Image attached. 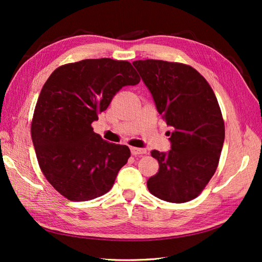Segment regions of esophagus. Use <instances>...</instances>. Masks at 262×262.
<instances>
[{"label": "esophagus", "mask_w": 262, "mask_h": 262, "mask_svg": "<svg viewBox=\"0 0 262 262\" xmlns=\"http://www.w3.org/2000/svg\"><path fill=\"white\" fill-rule=\"evenodd\" d=\"M130 152L133 155H142V154H146L147 151L145 148H137V147H130Z\"/></svg>", "instance_id": "esophagus-1"}]
</instances>
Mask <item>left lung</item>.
I'll return each mask as SVG.
<instances>
[{"label":"left lung","mask_w":262,"mask_h":262,"mask_svg":"<svg viewBox=\"0 0 262 262\" xmlns=\"http://www.w3.org/2000/svg\"><path fill=\"white\" fill-rule=\"evenodd\" d=\"M133 65L159 114L173 128L170 151L151 152L159 171L147 180L148 190L169 203L190 202L214 176L223 147L225 126L215 93L189 65L159 59L135 60Z\"/></svg>","instance_id":"left-lung-1"}]
</instances>
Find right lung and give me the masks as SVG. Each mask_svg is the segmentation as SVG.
<instances>
[{
    "label": "right lung",
    "instance_id": "obj_1",
    "mask_svg": "<svg viewBox=\"0 0 262 262\" xmlns=\"http://www.w3.org/2000/svg\"><path fill=\"white\" fill-rule=\"evenodd\" d=\"M141 77L127 60L83 59L59 66L43 84L31 121L38 164L47 181L72 202L107 193L130 157L91 126L125 85Z\"/></svg>",
    "mask_w": 262,
    "mask_h": 262
}]
</instances>
